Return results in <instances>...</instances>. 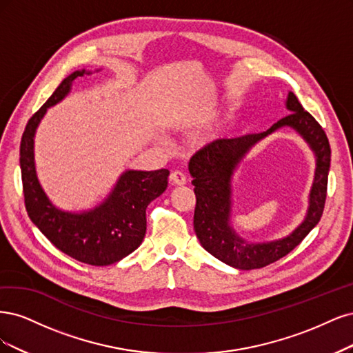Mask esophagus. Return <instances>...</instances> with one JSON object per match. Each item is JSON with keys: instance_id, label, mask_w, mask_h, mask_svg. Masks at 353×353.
I'll return each mask as SVG.
<instances>
[{"instance_id": "1", "label": "esophagus", "mask_w": 353, "mask_h": 353, "mask_svg": "<svg viewBox=\"0 0 353 353\" xmlns=\"http://www.w3.org/2000/svg\"><path fill=\"white\" fill-rule=\"evenodd\" d=\"M170 181H172L173 185H177V186H183L186 185V176L185 173L179 172V170H176V172H173L172 174H170Z\"/></svg>"}]
</instances>
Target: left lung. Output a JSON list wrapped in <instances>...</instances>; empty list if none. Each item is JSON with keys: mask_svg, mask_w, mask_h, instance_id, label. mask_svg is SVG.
I'll return each instance as SVG.
<instances>
[{"mask_svg": "<svg viewBox=\"0 0 353 353\" xmlns=\"http://www.w3.org/2000/svg\"><path fill=\"white\" fill-rule=\"evenodd\" d=\"M286 107L290 114L280 119L267 132L249 133L241 138L217 139L203 146L189 161L195 186L196 205L193 229L202 248L227 265L239 270L263 268L293 251L320 221L325 198L332 150L324 129L299 99L289 92ZM283 125L296 128L313 148L317 157L316 179L310 196V210L304 223L290 236L268 244H246L230 227V180L235 165L248 148Z\"/></svg>", "mask_w": 353, "mask_h": 353, "instance_id": "obj_1", "label": "left lung"}]
</instances>
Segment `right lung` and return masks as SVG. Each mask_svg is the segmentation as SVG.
Listing matches in <instances>:
<instances>
[{
  "label": "right lung",
  "mask_w": 353,
  "mask_h": 353,
  "mask_svg": "<svg viewBox=\"0 0 353 353\" xmlns=\"http://www.w3.org/2000/svg\"><path fill=\"white\" fill-rule=\"evenodd\" d=\"M67 76L48 101L33 114L20 142V170L25 207L29 219L61 252L89 265H110L132 254L146 233V207L161 195L168 183L167 168L123 173L110 196L99 207L81 214L55 208L45 195L33 161V136L47 108L69 94L74 79Z\"/></svg>",
  "instance_id": "1"
}]
</instances>
